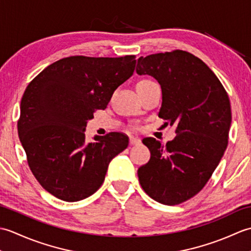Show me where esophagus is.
<instances>
[{"instance_id": "esophagus-1", "label": "esophagus", "mask_w": 251, "mask_h": 251, "mask_svg": "<svg viewBox=\"0 0 251 251\" xmlns=\"http://www.w3.org/2000/svg\"><path fill=\"white\" fill-rule=\"evenodd\" d=\"M140 142H141V140L139 139V138H136V137H130V138H129V143H130L131 146L139 145Z\"/></svg>"}]
</instances>
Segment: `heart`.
Returning <instances> with one entry per match:
<instances>
[{"mask_svg": "<svg viewBox=\"0 0 251 251\" xmlns=\"http://www.w3.org/2000/svg\"><path fill=\"white\" fill-rule=\"evenodd\" d=\"M149 83H152V81H150V79H142V81H140L137 85H145V84H149Z\"/></svg>", "mask_w": 251, "mask_h": 251, "instance_id": "1", "label": "heart"}]
</instances>
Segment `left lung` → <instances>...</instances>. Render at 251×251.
<instances>
[{
	"label": "left lung",
	"instance_id": "left-lung-1",
	"mask_svg": "<svg viewBox=\"0 0 251 251\" xmlns=\"http://www.w3.org/2000/svg\"><path fill=\"white\" fill-rule=\"evenodd\" d=\"M136 71L161 85L158 116L176 125L177 135L165 146L154 138L142 140L151 157L138 169L139 182L154 201L178 205L204 188L225 154L232 122L230 99L216 74L188 51L140 57Z\"/></svg>",
	"mask_w": 251,
	"mask_h": 251
}]
</instances>
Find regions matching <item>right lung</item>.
I'll list each match as a JSON object with an SVG mask.
<instances>
[{"instance_id": "1", "label": "right lung", "mask_w": 251, "mask_h": 251, "mask_svg": "<svg viewBox=\"0 0 251 251\" xmlns=\"http://www.w3.org/2000/svg\"><path fill=\"white\" fill-rule=\"evenodd\" d=\"M136 56H72L45 68L21 99L18 135L35 179L51 195L77 201L94 194L112 158L128 146L121 132L87 141V121L104 110L135 71Z\"/></svg>"}]
</instances>
